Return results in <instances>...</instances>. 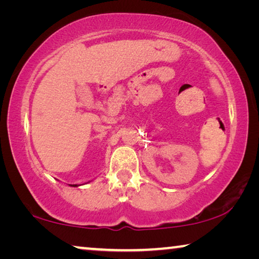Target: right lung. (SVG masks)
Listing matches in <instances>:
<instances>
[{
	"instance_id": "1",
	"label": "right lung",
	"mask_w": 259,
	"mask_h": 259,
	"mask_svg": "<svg viewBox=\"0 0 259 259\" xmlns=\"http://www.w3.org/2000/svg\"><path fill=\"white\" fill-rule=\"evenodd\" d=\"M71 186H73V187H76L77 185H71Z\"/></svg>"
}]
</instances>
